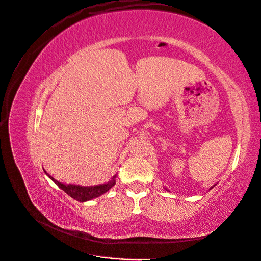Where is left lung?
Instances as JSON below:
<instances>
[{"instance_id":"obj_1","label":"left lung","mask_w":261,"mask_h":261,"mask_svg":"<svg viewBox=\"0 0 261 261\" xmlns=\"http://www.w3.org/2000/svg\"><path fill=\"white\" fill-rule=\"evenodd\" d=\"M165 189H166V188H165Z\"/></svg>"}]
</instances>
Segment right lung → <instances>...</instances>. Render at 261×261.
<instances>
[{"label":"right lung","instance_id":"right-lung-1","mask_svg":"<svg viewBox=\"0 0 261 261\" xmlns=\"http://www.w3.org/2000/svg\"><path fill=\"white\" fill-rule=\"evenodd\" d=\"M47 175L49 176V179H51V181H54L62 190H64L68 196H71L73 199L79 202H86L103 195L109 189H111L115 185V177H116V174H115L112 177V180L109 181L106 184H100L96 186H80V185H74V184L66 185L58 182L57 180H55L51 175L49 174Z\"/></svg>","mask_w":261,"mask_h":261}]
</instances>
